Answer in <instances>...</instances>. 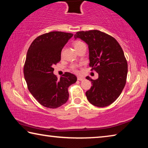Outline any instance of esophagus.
<instances>
[{
  "label": "esophagus",
  "instance_id": "esophagus-1",
  "mask_svg": "<svg viewBox=\"0 0 148 148\" xmlns=\"http://www.w3.org/2000/svg\"><path fill=\"white\" fill-rule=\"evenodd\" d=\"M77 80H79V81H83V80L85 79L84 77H79V76H77Z\"/></svg>",
  "mask_w": 148,
  "mask_h": 148
}]
</instances>
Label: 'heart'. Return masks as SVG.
<instances>
[{"label": "heart", "instance_id": "b5f03b06", "mask_svg": "<svg viewBox=\"0 0 148 148\" xmlns=\"http://www.w3.org/2000/svg\"><path fill=\"white\" fill-rule=\"evenodd\" d=\"M83 45H84V42H82V41H79V40L75 41V42H74V43H73V46H74V48H75V49H76V50L78 49L79 47H81L82 46H83ZM62 52L61 51V55H62ZM71 69H72V71H73L74 72H77V66H76V65L72 64V66H71Z\"/></svg>", "mask_w": 148, "mask_h": 148}]
</instances>
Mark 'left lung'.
<instances>
[{"instance_id": "left-lung-1", "label": "left lung", "mask_w": 148, "mask_h": 148, "mask_svg": "<svg viewBox=\"0 0 148 148\" xmlns=\"http://www.w3.org/2000/svg\"><path fill=\"white\" fill-rule=\"evenodd\" d=\"M87 44L89 66L99 74L97 79L89 76L91 89L86 95L97 107L109 106L121 95L126 84L128 65L121 46L114 37L98 30L79 31L74 35Z\"/></svg>"}]
</instances>
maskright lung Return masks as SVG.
Wrapping results in <instances>:
<instances>
[{"label": "right lung", "instance_id": "add662e5", "mask_svg": "<svg viewBox=\"0 0 148 148\" xmlns=\"http://www.w3.org/2000/svg\"><path fill=\"white\" fill-rule=\"evenodd\" d=\"M73 34L53 31L34 40L23 67L29 91L44 107L57 108L68 101V88L77 81L75 75L65 72L59 79L53 74L54 64L61 61V50Z\"/></svg>", "mask_w": 148, "mask_h": 148}]
</instances>
